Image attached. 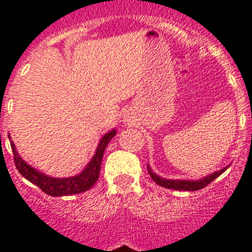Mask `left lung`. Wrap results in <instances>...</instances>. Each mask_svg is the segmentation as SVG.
<instances>
[{"label": "left lung", "instance_id": "8db88e82", "mask_svg": "<svg viewBox=\"0 0 252 252\" xmlns=\"http://www.w3.org/2000/svg\"><path fill=\"white\" fill-rule=\"evenodd\" d=\"M227 167H223L222 170H220V171L213 172L212 175L207 176V178H204L201 180H195V182H192V180H170V179H163L161 176H158L157 174H154L152 171V168L148 166V171L150 174V178L156 182L157 184L162 186V187L170 188V189H178V191H197V189H201V188L207 187L208 184L212 183L213 180L222 174Z\"/></svg>", "mask_w": 252, "mask_h": 252}]
</instances>
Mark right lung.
Instances as JSON below:
<instances>
[{
  "label": "right lung",
  "mask_w": 252,
  "mask_h": 252,
  "mask_svg": "<svg viewBox=\"0 0 252 252\" xmlns=\"http://www.w3.org/2000/svg\"><path fill=\"white\" fill-rule=\"evenodd\" d=\"M116 134V130L112 129L107 134L103 136L100 140L96 149V153L90 161V163L86 166L84 171L81 172L80 175L72 176V178H64V179H59V178H51L47 176L41 172L36 171L35 168L29 166L19 156H18L15 146L11 142V149H13L14 154V165L17 167V170L21 172V175H23L27 180H30L31 183L40 188L41 191L51 196H68L74 195V193H81L87 189H90L95 184V182L98 180L99 172H100V163H102L103 153L106 146L108 145V142L112 137Z\"/></svg>",
  "instance_id": "add662e5"
}]
</instances>
